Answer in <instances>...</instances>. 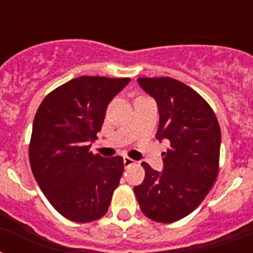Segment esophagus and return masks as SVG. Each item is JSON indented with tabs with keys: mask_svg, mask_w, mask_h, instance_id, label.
<instances>
[{
	"mask_svg": "<svg viewBox=\"0 0 253 253\" xmlns=\"http://www.w3.org/2000/svg\"><path fill=\"white\" fill-rule=\"evenodd\" d=\"M133 165H135V161L131 160V158H129V157H124V167H125V169H128V167L133 166Z\"/></svg>",
	"mask_w": 253,
	"mask_h": 253,
	"instance_id": "esophagus-1",
	"label": "esophagus"
}]
</instances>
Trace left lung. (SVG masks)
<instances>
[{"instance_id":"obj_1","label":"left lung","mask_w":253,"mask_h":253,"mask_svg":"<svg viewBox=\"0 0 253 253\" xmlns=\"http://www.w3.org/2000/svg\"><path fill=\"white\" fill-rule=\"evenodd\" d=\"M158 105L157 139H169L163 171L143 162L146 177L134 187L140 210L158 223H173L202 204L219 171L220 128L210 105L191 87L169 77L138 78Z\"/></svg>"}]
</instances>
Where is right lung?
<instances>
[{
	"label": "right lung",
	"mask_w": 253,
	"mask_h": 253,
	"mask_svg": "<svg viewBox=\"0 0 253 253\" xmlns=\"http://www.w3.org/2000/svg\"><path fill=\"white\" fill-rule=\"evenodd\" d=\"M130 78L81 76L42 101L33 123L29 160L51 207L77 223L106 214L124 171L123 157L104 158L88 142L101 130L109 102Z\"/></svg>",
	"instance_id": "obj_1"
}]
</instances>
